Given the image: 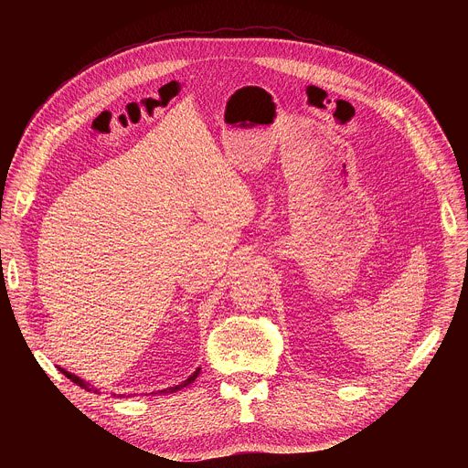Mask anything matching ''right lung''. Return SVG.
<instances>
[{"instance_id":"right-lung-1","label":"right lung","mask_w":468,"mask_h":468,"mask_svg":"<svg viewBox=\"0 0 468 468\" xmlns=\"http://www.w3.org/2000/svg\"><path fill=\"white\" fill-rule=\"evenodd\" d=\"M57 368H58V370H60V372H62V374H64V376H66V378H69V379H70V381H74V383H76V385H80V387H81V388H85V390H89V392H100V390H98V388H96V387H94V385H90V383H89V381H85V379H81V378H78V376H76V374H72V372H69V370H64V368H60V367H57ZM199 370H202V368H196V370H194V372H192V374H190V376H188V378H186V379H185V381H183V383H179V385H176V387H168V388H163V390H157V392H152V394H168V392H176V390H179V388H183V387H186V385H190V383H192V381H194V379H196V378H197V374H199ZM118 396H120V398H122V396H123V394H118Z\"/></svg>"}]
</instances>
